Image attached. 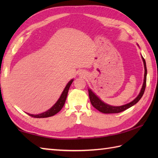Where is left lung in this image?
<instances>
[{
	"label": "left lung",
	"instance_id": "obj_1",
	"mask_svg": "<svg viewBox=\"0 0 158 158\" xmlns=\"http://www.w3.org/2000/svg\"><path fill=\"white\" fill-rule=\"evenodd\" d=\"M142 59H143V64H144V67H145L144 81H143L142 88H141V89H140L139 94L135 100H132L131 102L127 103V104H126V105H124L122 106H110V105H107V104L102 102V100H100L98 97L92 91L91 89H88L89 97L90 102H91V104L92 105V106L94 107V108H96L97 110H98L99 111H100L101 113H118L120 112H122V111H123V110H125L127 109H129L130 107L132 106L133 105H135V104L138 102L140 100V99L142 98L143 94H144V92H145V88H146V81H147V70L146 62H145V60L143 58V56H142Z\"/></svg>",
	"mask_w": 158,
	"mask_h": 158
}]
</instances>
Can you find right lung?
I'll return each mask as SVG.
<instances>
[{
	"label": "right lung",
	"instance_id": "add662e5",
	"mask_svg": "<svg viewBox=\"0 0 158 158\" xmlns=\"http://www.w3.org/2000/svg\"><path fill=\"white\" fill-rule=\"evenodd\" d=\"M73 81V79H71L70 81L67 83L66 86L65 87L64 89L62 92L61 96L59 98L58 101L56 102V103L53 105L51 109H49V110H47V111L42 113L41 114H38V115H32V114H29L28 113L30 116H31L32 117H35V118H45V117H52L53 115H56V113H58L60 110L62 109V107L64 105V103L66 101L67 94H68L69 92V89L70 85L72 84V83Z\"/></svg>",
	"mask_w": 158,
	"mask_h": 158
}]
</instances>
